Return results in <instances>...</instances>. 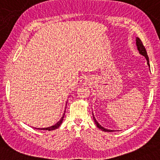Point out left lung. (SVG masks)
Returning <instances> with one entry per match:
<instances>
[{
    "label": "left lung",
    "instance_id": "obj_1",
    "mask_svg": "<svg viewBox=\"0 0 160 160\" xmlns=\"http://www.w3.org/2000/svg\"><path fill=\"white\" fill-rule=\"evenodd\" d=\"M136 46H137V48H138V50L139 51V53H140V54H141L142 56H143L146 58V59L147 61V64L148 65V67L150 66L149 65V60H148V55H147V50H146L145 47L143 46V45L142 43V42H141V40H140V38L137 37L136 38ZM93 120H94V122H95L96 125L97 127L101 129L103 131H105V132H113L114 130H108V129H106V128H103L102 125L100 124H98V122H97V120H96L95 117L93 115Z\"/></svg>",
    "mask_w": 160,
    "mask_h": 160
}]
</instances>
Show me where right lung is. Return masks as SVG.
<instances>
[{"label":"right lung","instance_id":"add662e5","mask_svg":"<svg viewBox=\"0 0 160 160\" xmlns=\"http://www.w3.org/2000/svg\"><path fill=\"white\" fill-rule=\"evenodd\" d=\"M65 113V112H64ZM64 115L62 116V118H61V120L58 121V122L56 123V124L54 125H52L51 126V127H48V128H37V129H39V130H55L57 129V128H58L59 126L61 125V124H62V122H63V118H64Z\"/></svg>","mask_w":160,"mask_h":160}]
</instances>
